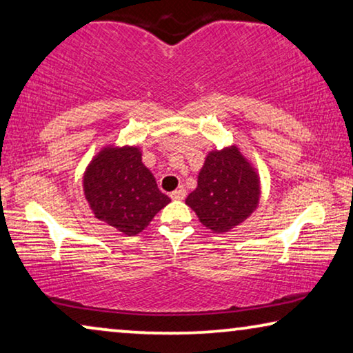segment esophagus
Returning a JSON list of instances; mask_svg holds the SVG:
<instances>
[{
	"mask_svg": "<svg viewBox=\"0 0 353 353\" xmlns=\"http://www.w3.org/2000/svg\"><path fill=\"white\" fill-rule=\"evenodd\" d=\"M185 196H187V193H185V190H183V188H179V190L171 192L172 200H183Z\"/></svg>",
	"mask_w": 353,
	"mask_h": 353,
	"instance_id": "34e87169",
	"label": "esophagus"
}]
</instances>
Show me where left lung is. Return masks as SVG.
I'll list each match as a JSON object with an SVG mask.
<instances>
[{
	"instance_id": "8db88e82",
	"label": "left lung",
	"mask_w": 353,
	"mask_h": 353,
	"mask_svg": "<svg viewBox=\"0 0 353 353\" xmlns=\"http://www.w3.org/2000/svg\"><path fill=\"white\" fill-rule=\"evenodd\" d=\"M259 201V179L235 147L211 152L185 203L205 227L228 232L246 219Z\"/></svg>"
}]
</instances>
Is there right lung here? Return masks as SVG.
Segmentation results:
<instances>
[{
	"label": "right lung",
	"mask_w": 353,
	"mask_h": 353,
	"mask_svg": "<svg viewBox=\"0 0 353 353\" xmlns=\"http://www.w3.org/2000/svg\"><path fill=\"white\" fill-rule=\"evenodd\" d=\"M84 195L99 221L128 236L142 232L171 201L142 165L136 147L105 148L99 153L84 174Z\"/></svg>",
	"instance_id": "right-lung-1"
}]
</instances>
